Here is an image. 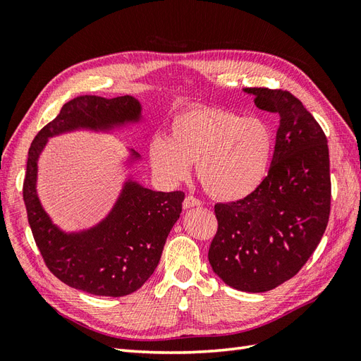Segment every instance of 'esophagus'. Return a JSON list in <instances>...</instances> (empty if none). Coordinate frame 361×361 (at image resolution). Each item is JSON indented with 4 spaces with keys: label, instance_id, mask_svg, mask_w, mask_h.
I'll use <instances>...</instances> for the list:
<instances>
[{
    "label": "esophagus",
    "instance_id": "34e87169",
    "mask_svg": "<svg viewBox=\"0 0 361 361\" xmlns=\"http://www.w3.org/2000/svg\"><path fill=\"white\" fill-rule=\"evenodd\" d=\"M202 203H200V200L199 199H195V197H192V195H188L187 199L183 200V209H191V207H195V206H200Z\"/></svg>",
    "mask_w": 361,
    "mask_h": 361
}]
</instances>
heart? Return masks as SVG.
I'll list each match as a JSON object with an SVG mask.
<instances>
[{
  "mask_svg": "<svg viewBox=\"0 0 361 361\" xmlns=\"http://www.w3.org/2000/svg\"><path fill=\"white\" fill-rule=\"evenodd\" d=\"M274 152V135L257 117H241L218 106H191L170 122L167 137L149 143L150 167L161 182L178 185L191 164L206 192L221 202H238L265 180Z\"/></svg>",
  "mask_w": 361,
  "mask_h": 361,
  "instance_id": "1",
  "label": "heart"
}]
</instances>
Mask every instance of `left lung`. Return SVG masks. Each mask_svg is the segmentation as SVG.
<instances>
[{
    "label": "left lung",
    "instance_id": "obj_1",
    "mask_svg": "<svg viewBox=\"0 0 361 361\" xmlns=\"http://www.w3.org/2000/svg\"><path fill=\"white\" fill-rule=\"evenodd\" d=\"M279 114L268 176L248 197L215 204L218 231L207 259L227 286L267 292L292 279L313 255L330 216L326 137L289 92L244 89Z\"/></svg>",
    "mask_w": 361,
    "mask_h": 361
}]
</instances>
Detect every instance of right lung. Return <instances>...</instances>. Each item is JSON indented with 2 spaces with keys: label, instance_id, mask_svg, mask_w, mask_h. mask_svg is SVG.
<instances>
[{
  "label": "right lung",
  "instance_id": "add662e5",
  "mask_svg": "<svg viewBox=\"0 0 361 361\" xmlns=\"http://www.w3.org/2000/svg\"><path fill=\"white\" fill-rule=\"evenodd\" d=\"M141 113L140 101L129 94L111 99L92 94L73 97L36 135L28 150L24 202L40 255L63 283L99 297H125L154 274L166 239L180 216L185 194L154 191L141 185L129 173L141 157L126 147V176L111 209L90 227L64 231L52 221L39 199V159L52 137L76 130L113 134L143 125Z\"/></svg>",
  "mask_w": 361,
  "mask_h": 361
}]
</instances>
